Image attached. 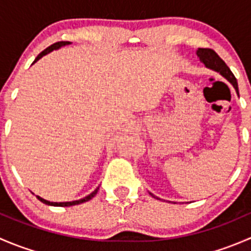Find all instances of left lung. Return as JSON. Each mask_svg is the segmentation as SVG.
I'll return each instance as SVG.
<instances>
[{
  "label": "left lung",
  "mask_w": 251,
  "mask_h": 251,
  "mask_svg": "<svg viewBox=\"0 0 251 251\" xmlns=\"http://www.w3.org/2000/svg\"><path fill=\"white\" fill-rule=\"evenodd\" d=\"M197 55L199 57L201 62L204 63L205 67L210 68V69L220 73L222 76H224L225 78H227V80H228L229 82L233 85V87L235 88V91H237V93H238L237 78L234 77L233 73H232L231 69L227 67L226 63H225L224 60L219 57V54H217L214 50H210V48H198V50H197ZM149 194H151V197H154L151 193H149ZM154 198H155V197H154ZM156 199H159V198H156Z\"/></svg>",
  "instance_id": "obj_1"
}]
</instances>
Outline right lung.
<instances>
[{"instance_id":"right-lung-1","label":"right lung","mask_w":251,"mask_h":251,"mask_svg":"<svg viewBox=\"0 0 251 251\" xmlns=\"http://www.w3.org/2000/svg\"><path fill=\"white\" fill-rule=\"evenodd\" d=\"M65 45H70V42H69V41H60V42H55V44L50 45V47H47L46 50H44L41 53H40L39 55H37L36 59L34 60V63H36L37 60H39L40 58L44 57V55H46V54H48V53H50V52H52L53 50H58V48L65 46ZM34 63H32V64H34ZM98 189H100V187H98V188H96L95 191L92 192V193L88 194V196L85 197V198L78 199V201H64V203H53V201H46V199H42L41 197H39V196H36V198L39 199L40 201H42V203H44V204H46V205H52V206H72V205H77V204H81V203H85V201H90V199H92L93 197H95L96 194H97Z\"/></svg>"}]
</instances>
